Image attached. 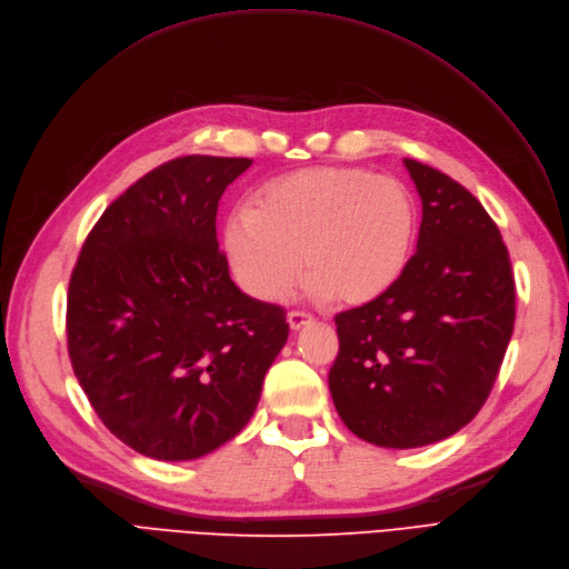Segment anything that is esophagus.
I'll list each match as a JSON object with an SVG mask.
<instances>
[{
  "mask_svg": "<svg viewBox=\"0 0 569 569\" xmlns=\"http://www.w3.org/2000/svg\"><path fill=\"white\" fill-rule=\"evenodd\" d=\"M287 322H289V327H291L293 331H299V329H303L306 325L312 322V315L301 312V310H291V312L287 315Z\"/></svg>",
  "mask_w": 569,
  "mask_h": 569,
  "instance_id": "1",
  "label": "esophagus"
}]
</instances>
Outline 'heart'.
Returning <instances> with one entry per match:
<instances>
[{
	"mask_svg": "<svg viewBox=\"0 0 569 569\" xmlns=\"http://www.w3.org/2000/svg\"><path fill=\"white\" fill-rule=\"evenodd\" d=\"M416 233V200L401 181L325 166L272 181L254 210H236L226 223V254L240 287L259 301L289 293L301 257L312 297L359 308L399 282Z\"/></svg>",
	"mask_w": 569,
	"mask_h": 569,
	"instance_id": "b5f03b06",
	"label": "heart"
}]
</instances>
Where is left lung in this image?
Segmentation results:
<instances>
[{"label":"left lung","mask_w":569,"mask_h":569,"mask_svg":"<svg viewBox=\"0 0 569 569\" xmlns=\"http://www.w3.org/2000/svg\"><path fill=\"white\" fill-rule=\"evenodd\" d=\"M422 200L418 249L380 299L338 312L336 411L359 439L418 448L486 403L516 322L509 249L479 198L406 158Z\"/></svg>","instance_id":"8db88e82"}]
</instances>
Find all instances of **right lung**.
Returning a JSON list of instances; mask_svg holds the SVG:
<instances>
[{
  "label": "right lung",
  "instance_id": "right-lung-1",
  "mask_svg": "<svg viewBox=\"0 0 569 569\" xmlns=\"http://www.w3.org/2000/svg\"><path fill=\"white\" fill-rule=\"evenodd\" d=\"M252 161L179 156L90 229L67 289V352L113 437L196 460L252 418L287 343L280 306L242 293L217 242L219 198Z\"/></svg>",
  "mask_w": 569,
  "mask_h": 569
}]
</instances>
